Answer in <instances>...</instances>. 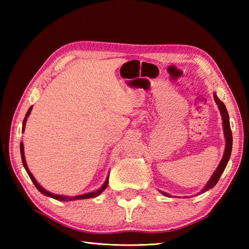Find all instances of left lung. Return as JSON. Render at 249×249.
<instances>
[{
    "label": "left lung",
    "mask_w": 249,
    "mask_h": 249,
    "mask_svg": "<svg viewBox=\"0 0 249 249\" xmlns=\"http://www.w3.org/2000/svg\"><path fill=\"white\" fill-rule=\"evenodd\" d=\"M214 100L217 104L218 108H219L220 110V113H221V116H222V125H223V132H224V137H225V149H224V154H223V157L222 159L219 163V165H218V167L216 168V170L214 171V173L212 175V177H211V178L209 179V182L207 183V185L205 186V188L198 193H203L208 191L209 189H212V188L217 184L218 180H219L222 172L224 171L225 167H227L228 165V162L230 160V157H231V146H232V136H231V124H230V117H229V113H228V110L227 108H225L224 104L218 99V96L216 95V93H214ZM162 194H164L165 196H170V195L166 192H163V191H160Z\"/></svg>",
    "instance_id": "8db88e82"
}]
</instances>
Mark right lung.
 Listing matches in <instances>:
<instances>
[{
  "instance_id": "obj_1",
  "label": "right lung",
  "mask_w": 249,
  "mask_h": 249,
  "mask_svg": "<svg viewBox=\"0 0 249 249\" xmlns=\"http://www.w3.org/2000/svg\"><path fill=\"white\" fill-rule=\"evenodd\" d=\"M31 110H32V107H30L27 114H26V117L24 118V122H22V132H24L25 130V125H26V122H27V118L29 117L30 113H31ZM20 156H21V161H22V164H24V167L26 169V171L28 172V175L30 177V178L32 179L33 184L35 185V187L37 188V190H38L39 192H41L42 194L47 195V196H50L52 198L54 199H57V200H60V201H71V200H78V199H86V198H92V197H96L97 195H100L105 189H106L107 186H108V183H109V177L106 178V180H105L104 185L100 188V189H97L95 191H92V192H88V193H85V194H81V195H77V196H66V195H58V194H54V193H51L49 191H47L44 188H42L38 183H37V180L35 179V178L33 177V175L31 172H30L28 166H27V163H26V159H25V154H24V143L20 142Z\"/></svg>"
}]
</instances>
